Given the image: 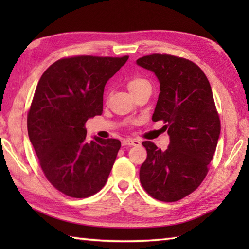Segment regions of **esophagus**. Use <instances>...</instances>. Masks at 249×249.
<instances>
[{"label": "esophagus", "mask_w": 249, "mask_h": 249, "mask_svg": "<svg viewBox=\"0 0 249 249\" xmlns=\"http://www.w3.org/2000/svg\"><path fill=\"white\" fill-rule=\"evenodd\" d=\"M141 143L136 139H124L122 141V145H133V146H139Z\"/></svg>", "instance_id": "obj_1"}]
</instances>
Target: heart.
<instances>
[{"instance_id":"heart-1","label":"heart","mask_w":249,"mask_h":249,"mask_svg":"<svg viewBox=\"0 0 249 249\" xmlns=\"http://www.w3.org/2000/svg\"><path fill=\"white\" fill-rule=\"evenodd\" d=\"M147 86H150L149 81L145 80V79H143V78H140V77L131 78L130 80L127 82V88L131 94H135L136 92L140 91L141 89H143Z\"/></svg>"}]
</instances>
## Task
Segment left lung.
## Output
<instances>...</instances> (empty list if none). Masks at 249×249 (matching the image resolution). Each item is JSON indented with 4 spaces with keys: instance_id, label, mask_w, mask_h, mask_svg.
Wrapping results in <instances>:
<instances>
[{
    "instance_id": "1",
    "label": "left lung",
    "mask_w": 249,
    "mask_h": 249,
    "mask_svg": "<svg viewBox=\"0 0 249 249\" xmlns=\"http://www.w3.org/2000/svg\"><path fill=\"white\" fill-rule=\"evenodd\" d=\"M137 64L155 73L160 93L152 120L163 121L170 137L166 151L142 144L146 160L140 182L153 198L174 202L202 183L217 146L220 121L208 78L194 62L170 54H151Z\"/></svg>"
}]
</instances>
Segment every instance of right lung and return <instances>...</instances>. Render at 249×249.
<instances>
[{
	"label": "right lung",
	"instance_id": "1",
	"mask_svg": "<svg viewBox=\"0 0 249 249\" xmlns=\"http://www.w3.org/2000/svg\"><path fill=\"white\" fill-rule=\"evenodd\" d=\"M128 56L78 55L49 66L37 84L28 114V133L47 179L61 193L87 198L102 189L121 142L95 136L86 122L103 113L109 79Z\"/></svg>",
	"mask_w": 249,
	"mask_h": 249
}]
</instances>
